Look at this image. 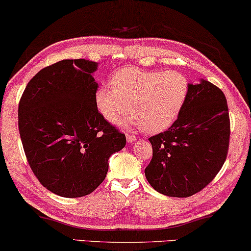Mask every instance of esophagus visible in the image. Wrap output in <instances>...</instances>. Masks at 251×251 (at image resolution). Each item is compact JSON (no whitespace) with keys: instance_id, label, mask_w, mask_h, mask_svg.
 Here are the masks:
<instances>
[{"instance_id":"esophagus-1","label":"esophagus","mask_w":251,"mask_h":251,"mask_svg":"<svg viewBox=\"0 0 251 251\" xmlns=\"http://www.w3.org/2000/svg\"><path fill=\"white\" fill-rule=\"evenodd\" d=\"M126 140L128 141V142H134V141L137 140V137H136L135 135H134V134L127 132V133H126Z\"/></svg>"}]
</instances>
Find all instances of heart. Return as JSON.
<instances>
[{"mask_svg": "<svg viewBox=\"0 0 251 251\" xmlns=\"http://www.w3.org/2000/svg\"><path fill=\"white\" fill-rule=\"evenodd\" d=\"M188 92L189 82L180 72L125 67L114 74L110 87L98 89L96 106L111 124H118L130 111L134 125L159 133L176 121Z\"/></svg>", "mask_w": 251, "mask_h": 251, "instance_id": "b5f03b06", "label": "heart"}]
</instances>
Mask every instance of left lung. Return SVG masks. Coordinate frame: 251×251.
Wrapping results in <instances>:
<instances>
[{
    "instance_id": "1",
    "label": "left lung",
    "mask_w": 251,
    "mask_h": 251,
    "mask_svg": "<svg viewBox=\"0 0 251 251\" xmlns=\"http://www.w3.org/2000/svg\"><path fill=\"white\" fill-rule=\"evenodd\" d=\"M153 155L145 177L156 192L189 197L221 170L230 143V117L222 90L211 82L189 84L177 121L151 136Z\"/></svg>"
}]
</instances>
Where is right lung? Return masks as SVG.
Here are the masks:
<instances>
[{
  "instance_id": "1",
  "label": "right lung",
  "mask_w": 251,
  "mask_h": 251,
  "mask_svg": "<svg viewBox=\"0 0 251 251\" xmlns=\"http://www.w3.org/2000/svg\"><path fill=\"white\" fill-rule=\"evenodd\" d=\"M97 63L63 59L33 76L22 93L18 126L25 154L40 184L62 197L98 188L108 159L126 144L125 134L96 106Z\"/></svg>"
}]
</instances>
